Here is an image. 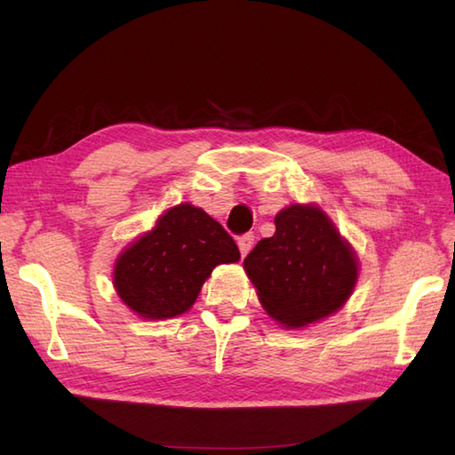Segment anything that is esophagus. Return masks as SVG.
Listing matches in <instances>:
<instances>
[{
    "mask_svg": "<svg viewBox=\"0 0 455 455\" xmlns=\"http://www.w3.org/2000/svg\"><path fill=\"white\" fill-rule=\"evenodd\" d=\"M236 244H238V250H240V254L243 256H246L250 250H252V246H254V235H243V236H238L236 238Z\"/></svg>",
    "mask_w": 455,
    "mask_h": 455,
    "instance_id": "34e87169",
    "label": "esophagus"
}]
</instances>
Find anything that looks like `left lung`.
<instances>
[{
	"instance_id": "8db88e82",
	"label": "left lung",
	"mask_w": 455,
	"mask_h": 455,
	"mask_svg": "<svg viewBox=\"0 0 455 455\" xmlns=\"http://www.w3.org/2000/svg\"><path fill=\"white\" fill-rule=\"evenodd\" d=\"M266 313L285 328L331 316L357 282L354 248L316 205H289L275 215V235L244 258Z\"/></svg>"
}]
</instances>
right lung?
Masks as SVG:
<instances>
[{
    "label": "right lung",
    "mask_w": 455,
    "mask_h": 455,
    "mask_svg": "<svg viewBox=\"0 0 455 455\" xmlns=\"http://www.w3.org/2000/svg\"><path fill=\"white\" fill-rule=\"evenodd\" d=\"M240 259L238 246L205 211L181 203L115 262L113 283L131 311L150 321L183 315L219 264Z\"/></svg>",
    "instance_id": "1"
}]
</instances>
